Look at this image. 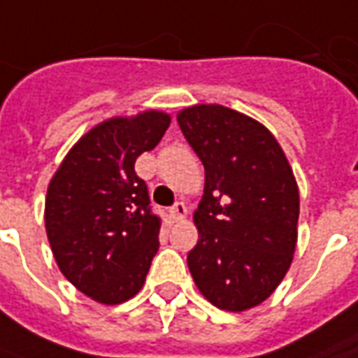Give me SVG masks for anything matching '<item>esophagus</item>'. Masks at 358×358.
<instances>
[{
  "instance_id": "34e87169",
  "label": "esophagus",
  "mask_w": 358,
  "mask_h": 358,
  "mask_svg": "<svg viewBox=\"0 0 358 358\" xmlns=\"http://www.w3.org/2000/svg\"><path fill=\"white\" fill-rule=\"evenodd\" d=\"M187 209L186 205H184V201H176V203L172 205L171 209H169V217H171L172 222H178L182 221L184 217H186Z\"/></svg>"
}]
</instances>
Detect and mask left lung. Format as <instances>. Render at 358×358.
<instances>
[{"mask_svg": "<svg viewBox=\"0 0 358 358\" xmlns=\"http://www.w3.org/2000/svg\"><path fill=\"white\" fill-rule=\"evenodd\" d=\"M178 126L205 169L189 273L215 306L248 310L291 267L299 187L289 161L259 122L219 104L182 110Z\"/></svg>", "mask_w": 358, "mask_h": 358, "instance_id": "1", "label": "left lung"}]
</instances>
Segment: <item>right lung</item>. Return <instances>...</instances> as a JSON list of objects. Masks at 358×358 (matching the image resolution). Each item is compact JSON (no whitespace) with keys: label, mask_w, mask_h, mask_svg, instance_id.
<instances>
[{"label":"right lung","mask_w":358,"mask_h":358,"mask_svg":"<svg viewBox=\"0 0 358 358\" xmlns=\"http://www.w3.org/2000/svg\"><path fill=\"white\" fill-rule=\"evenodd\" d=\"M171 126L162 112L112 118L91 129L52 178L46 232L67 281L102 304H120L143 287L159 250L155 213L137 157Z\"/></svg>","instance_id":"add662e5"}]
</instances>
